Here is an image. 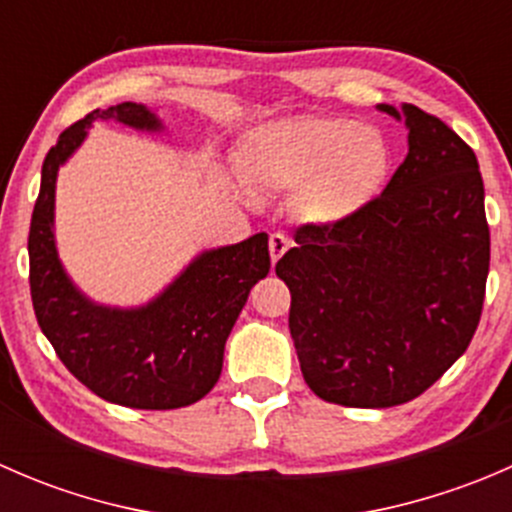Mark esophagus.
Wrapping results in <instances>:
<instances>
[{"label":"esophagus","mask_w":512,"mask_h":512,"mask_svg":"<svg viewBox=\"0 0 512 512\" xmlns=\"http://www.w3.org/2000/svg\"><path fill=\"white\" fill-rule=\"evenodd\" d=\"M287 250H289L287 237L282 235V232H272V235H270V257H272V262L280 260V257L285 255Z\"/></svg>","instance_id":"esophagus-1"}]
</instances>
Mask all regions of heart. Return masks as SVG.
<instances>
[{"mask_svg": "<svg viewBox=\"0 0 512 512\" xmlns=\"http://www.w3.org/2000/svg\"><path fill=\"white\" fill-rule=\"evenodd\" d=\"M240 178L257 193L294 190L292 210L312 225H339L379 195L389 143L379 128L344 116H294L242 141Z\"/></svg>", "mask_w": 512, "mask_h": 512, "instance_id": "b5f03b06", "label": "heart"}]
</instances>
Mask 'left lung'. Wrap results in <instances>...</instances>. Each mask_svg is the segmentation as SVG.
<instances>
[{
	"label": "left lung",
	"mask_w": 512,
	"mask_h": 512,
	"mask_svg": "<svg viewBox=\"0 0 512 512\" xmlns=\"http://www.w3.org/2000/svg\"><path fill=\"white\" fill-rule=\"evenodd\" d=\"M401 113L409 156L381 195L347 223L299 225L275 265L304 381L352 409L421 396L466 352L483 312L490 230L476 153L433 113Z\"/></svg>",
	"instance_id": "obj_1"
}]
</instances>
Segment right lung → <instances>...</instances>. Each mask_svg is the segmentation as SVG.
I'll return each mask as SVG.
<instances>
[{
	"label": "right lung",
	"mask_w": 512,
	"mask_h": 512,
	"mask_svg": "<svg viewBox=\"0 0 512 512\" xmlns=\"http://www.w3.org/2000/svg\"><path fill=\"white\" fill-rule=\"evenodd\" d=\"M94 121L158 131L138 103L86 113L59 136L41 165L29 227V287L41 332L61 364L101 399L128 409L165 411L203 399L220 379L225 342L252 285L270 272L267 235L203 252L163 294L141 309H108L76 292L54 247V188L59 165Z\"/></svg>",
	"instance_id": "add662e5"
}]
</instances>
